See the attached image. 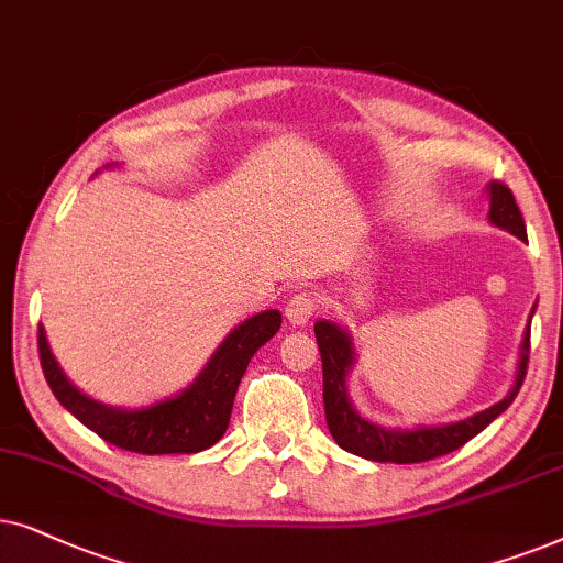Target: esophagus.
I'll list each match as a JSON object with an SVG mask.
<instances>
[{
  "label": "esophagus",
  "instance_id": "1",
  "mask_svg": "<svg viewBox=\"0 0 563 563\" xmlns=\"http://www.w3.org/2000/svg\"><path fill=\"white\" fill-rule=\"evenodd\" d=\"M317 296L309 294V290H298L288 298L286 303V317L290 319V324H306L313 317V311H317Z\"/></svg>",
  "mask_w": 563,
  "mask_h": 563
}]
</instances>
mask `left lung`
I'll return each instance as SVG.
<instances>
[{"label": "left lung", "instance_id": "8db88e82", "mask_svg": "<svg viewBox=\"0 0 563 563\" xmlns=\"http://www.w3.org/2000/svg\"><path fill=\"white\" fill-rule=\"evenodd\" d=\"M492 208L489 219L497 223L499 229H507L509 234L528 239L526 221H522L520 208L515 203V195L505 183H492ZM313 334H317L319 352H321V371H324V415L327 427L336 440V445L344 448L347 453H355L360 459L378 461V463H422L440 459L459 451L466 445L471 438H476L484 427H489L501 411H505L512 399L520 391L522 380L528 373L530 360V327L526 332V342H522L520 352V368H517V380L509 396H505L494 407L478 411V415L463 419L455 424L443 427H419V430H386V427L371 424L352 409L347 401V371L352 365V342L350 336L342 332L332 321H317L313 324Z\"/></svg>", "mask_w": 563, "mask_h": 563}]
</instances>
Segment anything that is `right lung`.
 Listing matches in <instances>:
<instances>
[{
    "mask_svg": "<svg viewBox=\"0 0 563 563\" xmlns=\"http://www.w3.org/2000/svg\"><path fill=\"white\" fill-rule=\"evenodd\" d=\"M280 311L269 309L246 319L231 332L200 378L175 399L146 409H112L77 391L51 355L46 332L37 327V352L51 391L81 424L110 445L141 455L200 453L219 443L227 432L231 407L254 352L280 329Z\"/></svg>",
    "mask_w": 563,
    "mask_h": 563,
    "instance_id": "obj_1",
    "label": "right lung"
}]
</instances>
